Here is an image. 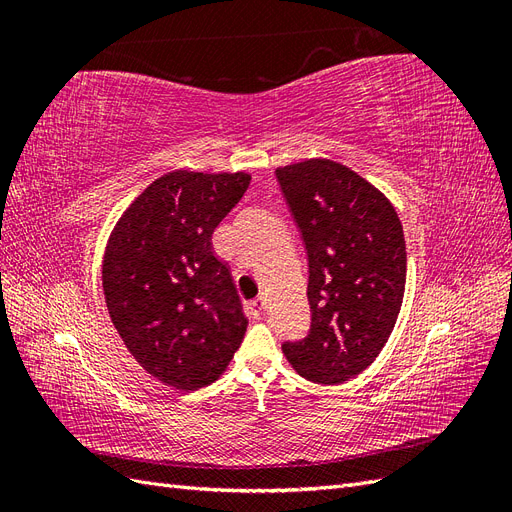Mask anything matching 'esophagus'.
<instances>
[{"label": "esophagus", "instance_id": "1", "mask_svg": "<svg viewBox=\"0 0 512 512\" xmlns=\"http://www.w3.org/2000/svg\"><path fill=\"white\" fill-rule=\"evenodd\" d=\"M265 307H267L265 299L258 297V299H254V301L250 303V312H252L254 318H262V314H265Z\"/></svg>", "mask_w": 512, "mask_h": 512}]
</instances>
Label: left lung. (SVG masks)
<instances>
[{
    "label": "left lung",
    "mask_w": 512,
    "mask_h": 512,
    "mask_svg": "<svg viewBox=\"0 0 512 512\" xmlns=\"http://www.w3.org/2000/svg\"><path fill=\"white\" fill-rule=\"evenodd\" d=\"M307 254L309 333L282 350L299 376L342 384L376 361L406 290V241L378 188L333 160L275 170Z\"/></svg>",
    "instance_id": "1"
}]
</instances>
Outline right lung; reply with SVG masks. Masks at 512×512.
Here are the masks:
<instances>
[{"mask_svg": "<svg viewBox=\"0 0 512 512\" xmlns=\"http://www.w3.org/2000/svg\"><path fill=\"white\" fill-rule=\"evenodd\" d=\"M247 173L175 170L121 215L102 262L108 314L147 374L179 391L218 380L247 318L211 235L235 207Z\"/></svg>", "mask_w": 512, "mask_h": 512, "instance_id": "obj_1", "label": "right lung"}]
</instances>
